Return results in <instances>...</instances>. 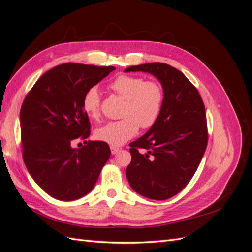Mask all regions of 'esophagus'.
<instances>
[{"label": "esophagus", "mask_w": 252, "mask_h": 252, "mask_svg": "<svg viewBox=\"0 0 252 252\" xmlns=\"http://www.w3.org/2000/svg\"><path fill=\"white\" fill-rule=\"evenodd\" d=\"M110 150H111V154H112V155H116L117 152L120 150V148L114 147V146H110Z\"/></svg>", "instance_id": "34e87169"}]
</instances>
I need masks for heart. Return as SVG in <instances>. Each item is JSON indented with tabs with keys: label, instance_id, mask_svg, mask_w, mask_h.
I'll return each mask as SVG.
<instances>
[{
	"label": "heart",
	"instance_id": "heart-1",
	"mask_svg": "<svg viewBox=\"0 0 252 252\" xmlns=\"http://www.w3.org/2000/svg\"><path fill=\"white\" fill-rule=\"evenodd\" d=\"M109 87L125 104L119 121H111L95 130L97 140L111 146H121L138 133L140 126L147 129L154 126L162 112L164 103L163 88L156 81H145L139 75L121 74ZM101 96L96 87L87 89L83 96V109L90 118H100Z\"/></svg>",
	"mask_w": 252,
	"mask_h": 252
}]
</instances>
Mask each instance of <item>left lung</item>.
<instances>
[{"mask_svg":"<svg viewBox=\"0 0 252 252\" xmlns=\"http://www.w3.org/2000/svg\"><path fill=\"white\" fill-rule=\"evenodd\" d=\"M143 71L163 87L164 103L157 123L130 144L126 177L131 188L151 200L170 199L192 179L208 142L205 106L199 91L177 68L164 63L128 67Z\"/></svg>","mask_w":252,"mask_h":252,"instance_id":"8db88e82","label":"left lung"}]
</instances>
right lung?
I'll return each mask as SVG.
<instances>
[{
    "label": "right lung",
    "mask_w": 252,
    "mask_h": 252,
    "mask_svg": "<svg viewBox=\"0 0 252 252\" xmlns=\"http://www.w3.org/2000/svg\"><path fill=\"white\" fill-rule=\"evenodd\" d=\"M114 69L113 66L59 65L36 81L23 102V159L36 184L57 200L74 201L89 193L110 158L105 142L85 141L82 148H72L71 143L90 134L84 94Z\"/></svg>",
    "instance_id": "right-lung-1"
}]
</instances>
